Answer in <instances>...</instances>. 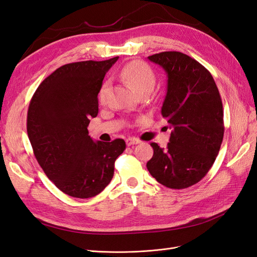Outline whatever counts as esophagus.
I'll return each instance as SVG.
<instances>
[{"label":"esophagus","instance_id":"1","mask_svg":"<svg viewBox=\"0 0 257 257\" xmlns=\"http://www.w3.org/2000/svg\"><path fill=\"white\" fill-rule=\"evenodd\" d=\"M125 143H126V146H132V145H137V144H139V143H141V141H139V139H137V138L131 137V138H127V139H126Z\"/></svg>","mask_w":257,"mask_h":257}]
</instances>
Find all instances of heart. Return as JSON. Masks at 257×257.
Returning a JSON list of instances; mask_svg holds the SVG:
<instances>
[{
  "mask_svg": "<svg viewBox=\"0 0 257 257\" xmlns=\"http://www.w3.org/2000/svg\"><path fill=\"white\" fill-rule=\"evenodd\" d=\"M120 77L127 82L130 87L135 92L141 93L143 91L151 92L155 84V75L152 68L142 61H132L124 65L120 71ZM108 82L104 81L98 90V100L103 103L107 95Z\"/></svg>",
  "mask_w": 257,
  "mask_h": 257,
  "instance_id": "obj_1",
  "label": "heart"
}]
</instances>
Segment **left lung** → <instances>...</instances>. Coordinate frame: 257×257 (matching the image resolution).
Wrapping results in <instances>:
<instances>
[{
  "label": "left lung",
  "mask_w": 257,
  "mask_h": 257,
  "mask_svg": "<svg viewBox=\"0 0 257 257\" xmlns=\"http://www.w3.org/2000/svg\"><path fill=\"white\" fill-rule=\"evenodd\" d=\"M167 74L162 115L172 128L166 148L151 143L147 168L169 189L199 182L213 165L224 136L223 105L212 75L199 62L178 51L148 57Z\"/></svg>",
  "instance_id": "obj_1"
}]
</instances>
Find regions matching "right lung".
Instances as JSON below:
<instances>
[{
    "label": "right lung",
    "instance_id": "add662e5",
    "mask_svg": "<svg viewBox=\"0 0 257 257\" xmlns=\"http://www.w3.org/2000/svg\"><path fill=\"white\" fill-rule=\"evenodd\" d=\"M119 57L81 61L56 69L29 105L27 131L38 164L57 188L76 198L97 195L113 177L123 139L93 142L88 125L98 113L97 94Z\"/></svg>",
    "mask_w": 257,
    "mask_h": 257
}]
</instances>
